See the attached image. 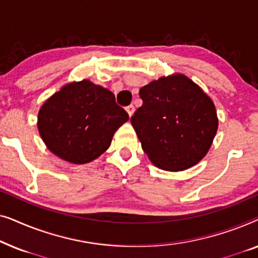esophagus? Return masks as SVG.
<instances>
[{
	"label": "esophagus",
	"instance_id": "34e87169",
	"mask_svg": "<svg viewBox=\"0 0 258 258\" xmlns=\"http://www.w3.org/2000/svg\"><path fill=\"white\" fill-rule=\"evenodd\" d=\"M125 110H126V112H128V115L130 116V117H132V116L134 115V112H135V107H134L133 104L128 105V107L125 108Z\"/></svg>",
	"mask_w": 258,
	"mask_h": 258
}]
</instances>
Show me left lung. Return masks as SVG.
I'll list each match as a JSON object with an SVG mask.
<instances>
[{
  "label": "left lung",
  "mask_w": 258,
  "mask_h": 258,
  "mask_svg": "<svg viewBox=\"0 0 258 258\" xmlns=\"http://www.w3.org/2000/svg\"><path fill=\"white\" fill-rule=\"evenodd\" d=\"M140 97L142 107L130 121L153 164L182 171L199 163L217 133L213 100L183 74L151 81L141 88Z\"/></svg>",
  "instance_id": "left-lung-1"
}]
</instances>
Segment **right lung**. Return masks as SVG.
Returning a JSON list of instances; mask_svg holds the SVG:
<instances>
[{
    "mask_svg": "<svg viewBox=\"0 0 258 258\" xmlns=\"http://www.w3.org/2000/svg\"><path fill=\"white\" fill-rule=\"evenodd\" d=\"M129 119L110 90L89 80L70 82L42 104L38 133L49 150L74 164L96 160Z\"/></svg>",
    "mask_w": 258,
    "mask_h": 258,
    "instance_id": "1",
    "label": "right lung"
}]
</instances>
